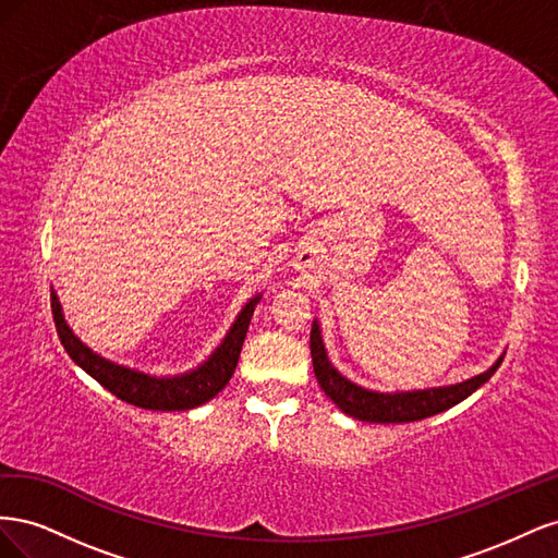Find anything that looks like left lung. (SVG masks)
Returning <instances> with one entry per match:
<instances>
[{
  "mask_svg": "<svg viewBox=\"0 0 558 558\" xmlns=\"http://www.w3.org/2000/svg\"><path fill=\"white\" fill-rule=\"evenodd\" d=\"M310 349H312V363L314 375L318 379V386L324 388V393L340 408L344 414L369 421V424H410V421H421L433 414H440L453 404H459L468 396L477 391L482 384L494 377L496 369L502 363V356L486 369V373L470 377L461 384L451 386H437V388H424V391H400V393H379L369 391L359 384L349 381L344 375L335 369V365L328 361V353L320 340V326L318 320L312 324L310 332Z\"/></svg>",
  "mask_w": 558,
  "mask_h": 558,
  "instance_id": "obj_1",
  "label": "left lung"
}]
</instances>
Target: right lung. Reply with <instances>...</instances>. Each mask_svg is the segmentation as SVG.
Listing matches in <instances>:
<instances>
[{
    "mask_svg": "<svg viewBox=\"0 0 558 558\" xmlns=\"http://www.w3.org/2000/svg\"><path fill=\"white\" fill-rule=\"evenodd\" d=\"M50 298H53L50 307H53V320H56V328L64 351L70 353V359L78 367L86 369L95 381L102 384L116 398L134 404V408L158 410V412H183V410L199 408V404L209 402L214 396L223 391L234 373V367H238L240 351L244 344L253 310H256L263 295H256L246 302L240 316L234 318L232 328L228 330L226 340L216 347V351L205 363L191 369V373L174 375V377L146 375V373H140V369H132V367L102 359L90 347L83 344L72 332V328L66 326L58 295L53 293Z\"/></svg>",
    "mask_w": 558,
    "mask_h": 558,
    "instance_id": "obj_1",
    "label": "right lung"
}]
</instances>
